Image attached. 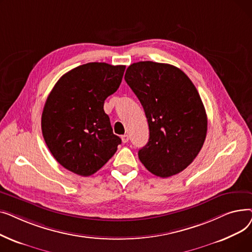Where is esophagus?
Returning a JSON list of instances; mask_svg holds the SVG:
<instances>
[{"mask_svg":"<svg viewBox=\"0 0 252 252\" xmlns=\"http://www.w3.org/2000/svg\"><path fill=\"white\" fill-rule=\"evenodd\" d=\"M128 139H129V137H128L127 135L122 136V141H123L124 143H127V142H128Z\"/></svg>","mask_w":252,"mask_h":252,"instance_id":"esophagus-1","label":"esophagus"}]
</instances>
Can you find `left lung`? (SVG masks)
<instances>
[{"label":"left lung","instance_id":"left-lung-1","mask_svg":"<svg viewBox=\"0 0 252 252\" xmlns=\"http://www.w3.org/2000/svg\"><path fill=\"white\" fill-rule=\"evenodd\" d=\"M140 100L149 126V140L139 158L150 173L167 178L186 168L206 138L207 116L191 79L174 65L140 61L125 75Z\"/></svg>","mask_w":252,"mask_h":252}]
</instances>
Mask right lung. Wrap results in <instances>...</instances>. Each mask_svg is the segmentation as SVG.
Returning a JSON list of instances; mask_svg holds the SVG:
<instances>
[{"label":"right lung","mask_w":252,"mask_h":252,"mask_svg":"<svg viewBox=\"0 0 252 252\" xmlns=\"http://www.w3.org/2000/svg\"><path fill=\"white\" fill-rule=\"evenodd\" d=\"M125 65L91 62L62 75L49 94L42 114V131L55 159L72 173L95 174L117 150L104 101L117 91Z\"/></svg>","instance_id":"right-lung-1"}]
</instances>
